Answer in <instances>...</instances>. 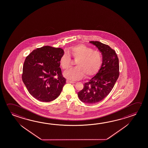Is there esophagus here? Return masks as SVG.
I'll list each match as a JSON object with an SVG mask.
<instances>
[{
  "mask_svg": "<svg viewBox=\"0 0 148 148\" xmlns=\"http://www.w3.org/2000/svg\"><path fill=\"white\" fill-rule=\"evenodd\" d=\"M66 83H71V84H73V83H75V82H73V81H71V80H66Z\"/></svg>",
  "mask_w": 148,
  "mask_h": 148,
  "instance_id": "obj_1",
  "label": "esophagus"
}]
</instances>
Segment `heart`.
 Instances as JSON below:
<instances>
[{"instance_id": "b5f03b06", "label": "heart", "mask_w": 148, "mask_h": 148, "mask_svg": "<svg viewBox=\"0 0 148 148\" xmlns=\"http://www.w3.org/2000/svg\"><path fill=\"white\" fill-rule=\"evenodd\" d=\"M67 52L74 60H77L75 64L76 68L66 71L63 74L68 79L79 80L84 75L86 77L93 75L101 65L102 55L100 52L93 50L84 45L72 46ZM68 54L65 53L60 59V64L63 70H67L70 67L71 58Z\"/></svg>"}]
</instances>
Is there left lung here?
Returning <instances> with one entry per match:
<instances>
[{
    "label": "left lung",
    "mask_w": 148,
    "mask_h": 148,
    "mask_svg": "<svg viewBox=\"0 0 148 148\" xmlns=\"http://www.w3.org/2000/svg\"><path fill=\"white\" fill-rule=\"evenodd\" d=\"M102 55V63L98 72L84 84L77 93L80 101L88 104L99 102L109 95L119 76V60L114 50L101 42L90 41Z\"/></svg>",
    "instance_id": "obj_1"
}]
</instances>
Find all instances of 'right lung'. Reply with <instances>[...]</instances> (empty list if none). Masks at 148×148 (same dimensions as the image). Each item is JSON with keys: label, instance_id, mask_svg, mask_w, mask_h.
<instances>
[{"label": "right lung", "instance_id": "obj_1", "mask_svg": "<svg viewBox=\"0 0 148 148\" xmlns=\"http://www.w3.org/2000/svg\"><path fill=\"white\" fill-rule=\"evenodd\" d=\"M63 55L62 49L46 46L34 50L26 58L22 78L29 93L37 100L50 102L60 95L66 83L60 68Z\"/></svg>", "mask_w": 148, "mask_h": 148}]
</instances>
